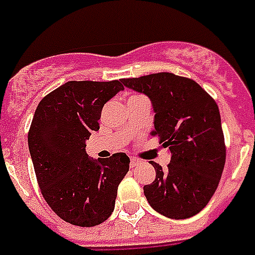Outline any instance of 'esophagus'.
<instances>
[{
    "label": "esophagus",
    "mask_w": 255,
    "mask_h": 255,
    "mask_svg": "<svg viewBox=\"0 0 255 255\" xmlns=\"http://www.w3.org/2000/svg\"><path fill=\"white\" fill-rule=\"evenodd\" d=\"M140 164V160L136 159V157H131V163H129V165H131V168H135L136 165H139Z\"/></svg>",
    "instance_id": "1"
}]
</instances>
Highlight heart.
<instances>
[{
	"mask_svg": "<svg viewBox=\"0 0 255 255\" xmlns=\"http://www.w3.org/2000/svg\"><path fill=\"white\" fill-rule=\"evenodd\" d=\"M132 98H136V96H132Z\"/></svg>",
	"mask_w": 255,
	"mask_h": 255,
	"instance_id": "1",
	"label": "heart"
}]
</instances>
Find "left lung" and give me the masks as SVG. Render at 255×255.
Masks as SVG:
<instances>
[{
	"mask_svg": "<svg viewBox=\"0 0 255 255\" xmlns=\"http://www.w3.org/2000/svg\"><path fill=\"white\" fill-rule=\"evenodd\" d=\"M151 99L161 147L169 148L167 169L151 161L155 181L144 185L149 205L168 218L184 220L201 212L217 189L226 147L217 103L189 78L157 73L122 79Z\"/></svg>",
	"mask_w": 255,
	"mask_h": 255,
	"instance_id": "obj_1",
	"label": "left lung"
}]
</instances>
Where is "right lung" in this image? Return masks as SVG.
Segmentation results:
<instances>
[{
    "label": "right lung",
    "mask_w": 255,
    "mask_h": 255,
    "mask_svg": "<svg viewBox=\"0 0 255 255\" xmlns=\"http://www.w3.org/2000/svg\"><path fill=\"white\" fill-rule=\"evenodd\" d=\"M122 90V81H70L47 94L34 114L27 143L38 185L54 213L71 225L106 221L129 169L123 152L98 160L86 152L102 108Z\"/></svg>",
    "instance_id": "obj_1"
}]
</instances>
